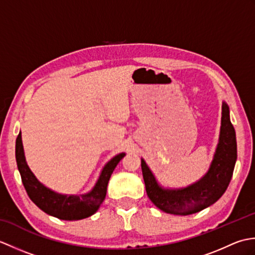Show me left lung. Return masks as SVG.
<instances>
[{"mask_svg":"<svg viewBox=\"0 0 255 255\" xmlns=\"http://www.w3.org/2000/svg\"><path fill=\"white\" fill-rule=\"evenodd\" d=\"M237 160L236 131L229 117V108L223 105L220 138L210 169L202 180L183 189L161 188L145 162L141 170L145 191L156 207L171 215H191L207 208L223 196L228 188Z\"/></svg>","mask_w":255,"mask_h":255,"instance_id":"obj_1","label":"left lung"}]
</instances>
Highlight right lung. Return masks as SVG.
Instances as JSON below:
<instances>
[{
    "label": "right lung",
    "mask_w": 255,
    "mask_h": 255,
    "mask_svg": "<svg viewBox=\"0 0 255 255\" xmlns=\"http://www.w3.org/2000/svg\"><path fill=\"white\" fill-rule=\"evenodd\" d=\"M125 153H121L113 158L105 165L102 174L92 192L82 196H68L50 191L49 188L38 182L27 165L24 156L23 144H21L20 132L16 138L15 158L20 173L21 182L31 202L38 206L46 214L51 215L62 220H80L88 218L96 213L101 204L104 202L107 184L113 171L115 170L118 162L124 158Z\"/></svg>",
    "instance_id": "1"
}]
</instances>
